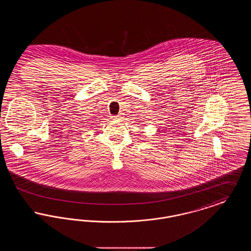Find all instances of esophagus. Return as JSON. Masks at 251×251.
Wrapping results in <instances>:
<instances>
[{"label":"esophagus","instance_id":"34e87169","mask_svg":"<svg viewBox=\"0 0 251 251\" xmlns=\"http://www.w3.org/2000/svg\"><path fill=\"white\" fill-rule=\"evenodd\" d=\"M120 118V117H119V116H113V117H112V119H113V120H119Z\"/></svg>","mask_w":251,"mask_h":251}]
</instances>
